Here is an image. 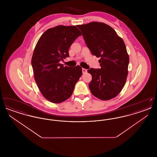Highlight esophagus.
<instances>
[{"instance_id":"34e87169","label":"esophagus","mask_w":157,"mask_h":157,"mask_svg":"<svg viewBox=\"0 0 157 157\" xmlns=\"http://www.w3.org/2000/svg\"><path fill=\"white\" fill-rule=\"evenodd\" d=\"M87 72V70L86 69H84V68H82V73L83 74H86Z\"/></svg>"}]
</instances>
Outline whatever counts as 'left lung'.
<instances>
[{
  "mask_svg": "<svg viewBox=\"0 0 157 157\" xmlns=\"http://www.w3.org/2000/svg\"><path fill=\"white\" fill-rule=\"evenodd\" d=\"M93 55L101 58L100 69L90 68L89 88L93 95L106 101L117 97L127 81L129 55L122 39L104 23L93 22L77 26Z\"/></svg>",
  "mask_w": 157,
  "mask_h": 157,
  "instance_id": "8db88e82",
  "label": "left lung"
}]
</instances>
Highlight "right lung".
Listing matches in <instances>:
<instances>
[{
    "mask_svg": "<svg viewBox=\"0 0 157 157\" xmlns=\"http://www.w3.org/2000/svg\"><path fill=\"white\" fill-rule=\"evenodd\" d=\"M81 32L75 26L59 25L46 30L37 41L32 58L34 78L41 94L59 104L70 97L82 74V67H63L69 48Z\"/></svg>",
    "mask_w": 157,
    "mask_h": 157,
    "instance_id": "right-lung-1",
    "label": "right lung"
}]
</instances>
